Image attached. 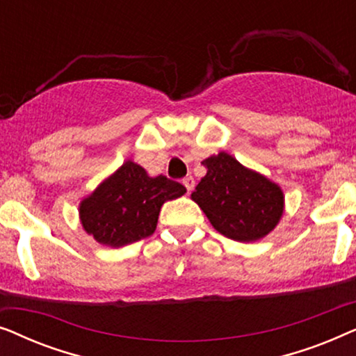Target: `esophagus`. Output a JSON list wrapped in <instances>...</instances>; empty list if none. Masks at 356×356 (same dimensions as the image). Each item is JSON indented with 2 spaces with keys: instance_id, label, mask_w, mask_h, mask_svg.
Returning a JSON list of instances; mask_svg holds the SVG:
<instances>
[{
  "instance_id": "obj_1",
  "label": "esophagus",
  "mask_w": 356,
  "mask_h": 356,
  "mask_svg": "<svg viewBox=\"0 0 356 356\" xmlns=\"http://www.w3.org/2000/svg\"><path fill=\"white\" fill-rule=\"evenodd\" d=\"M183 184H184V186H186L188 193H191L193 188H194V178L193 177H186V178L183 179Z\"/></svg>"
}]
</instances>
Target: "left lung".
Instances as JSON below:
<instances>
[{
	"mask_svg": "<svg viewBox=\"0 0 356 356\" xmlns=\"http://www.w3.org/2000/svg\"><path fill=\"white\" fill-rule=\"evenodd\" d=\"M202 165L207 173L191 199L218 233L250 243L274 230L284 213V193L279 184L243 167L227 152L211 155Z\"/></svg>",
	"mask_w": 356,
	"mask_h": 356,
	"instance_id": "1",
	"label": "left lung"
}]
</instances>
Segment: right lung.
<instances>
[{"mask_svg": "<svg viewBox=\"0 0 356 356\" xmlns=\"http://www.w3.org/2000/svg\"><path fill=\"white\" fill-rule=\"evenodd\" d=\"M186 193L181 183L147 172L126 160L79 204L84 230L100 245L121 248L150 236L157 228L160 209Z\"/></svg>", "mask_w": 356, "mask_h": 356, "instance_id": "1", "label": "right lung"}]
</instances>
